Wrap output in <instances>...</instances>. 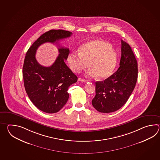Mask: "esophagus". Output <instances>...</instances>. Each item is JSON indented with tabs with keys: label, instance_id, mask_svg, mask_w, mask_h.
<instances>
[{
	"label": "esophagus",
	"instance_id": "esophagus-1",
	"mask_svg": "<svg viewBox=\"0 0 160 160\" xmlns=\"http://www.w3.org/2000/svg\"><path fill=\"white\" fill-rule=\"evenodd\" d=\"M78 80L79 81L83 82H88V80H86V79H85L81 78H79L78 79Z\"/></svg>",
	"mask_w": 160,
	"mask_h": 160
}]
</instances>
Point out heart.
<instances>
[{"label":"heart","mask_w":160,"mask_h":160,"mask_svg":"<svg viewBox=\"0 0 160 160\" xmlns=\"http://www.w3.org/2000/svg\"><path fill=\"white\" fill-rule=\"evenodd\" d=\"M68 61L70 68L75 72L86 68L88 63L90 68L86 74L104 79L110 75L114 68L116 52L109 43L95 39L83 44L79 52L70 53Z\"/></svg>","instance_id":"b5f03b06"}]
</instances>
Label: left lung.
I'll use <instances>...</instances> for the list:
<instances>
[{"label": "left lung", "instance_id": "8db88e82", "mask_svg": "<svg viewBox=\"0 0 160 160\" xmlns=\"http://www.w3.org/2000/svg\"><path fill=\"white\" fill-rule=\"evenodd\" d=\"M138 64L129 44L121 40L119 68L104 81L95 82V96L92 105L101 112H112L125 105L135 88Z\"/></svg>", "mask_w": 160, "mask_h": 160}]
</instances>
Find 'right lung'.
Listing matches in <instances>:
<instances>
[{"mask_svg":"<svg viewBox=\"0 0 160 160\" xmlns=\"http://www.w3.org/2000/svg\"><path fill=\"white\" fill-rule=\"evenodd\" d=\"M72 34L63 30L48 31L34 42L26 54L22 72L25 90L31 101L43 112H58L65 105L69 97L68 88L77 82L78 77L65 63L70 52L68 48L59 47V54L50 67L38 62L37 50L44 43H57Z\"/></svg>","mask_w":160,"mask_h":160,"instance_id":"right-lung-1","label":"right lung"}]
</instances>
